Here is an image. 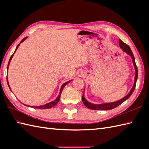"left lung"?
<instances>
[{
	"label": "left lung",
	"instance_id": "1",
	"mask_svg": "<svg viewBox=\"0 0 149 149\" xmlns=\"http://www.w3.org/2000/svg\"><path fill=\"white\" fill-rule=\"evenodd\" d=\"M119 47L123 49V50L127 53L128 55H129L130 56H131L132 61H133V64L135 68V70H136V76H135V81L133 87L132 89L130 90V91L129 93L127 94V96H125L124 98L121 99L120 100H119L118 101H116L114 102H110V103H105V104H92L91 102H88L86 101V100L84 98V95H83L82 97V101L84 103V104L85 105L86 107H87L89 109H91L93 110H110L114 108L118 107L120 104H121L122 103L124 102L125 100H127V99L132 95V94L133 93L135 88H136V82H137V76H138V70H137V67L136 64V61H135V58L134 56V55L132 53V52L130 49L129 46L126 43H124L120 39L119 40Z\"/></svg>",
	"mask_w": 149,
	"mask_h": 149
}]
</instances>
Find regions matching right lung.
Masks as SVG:
<instances>
[{"mask_svg":"<svg viewBox=\"0 0 149 149\" xmlns=\"http://www.w3.org/2000/svg\"><path fill=\"white\" fill-rule=\"evenodd\" d=\"M26 38V37L24 38L23 40H22V41L20 42V43H22V42H24V40H25ZM19 45H20V44H19V45H18L17 46V47H16V49H15V50L14 53L15 52L16 49L18 48V47H19ZM13 54H14V53H13V54H12V55L10 56V60H9V61H8V66H7V70H8V66H9L10 62V61H11V60H12V56H13ZM71 81V80L69 81H68V82H66V83H65L63 84V85L61 86V89H60V91L59 96H58L57 97V98L56 99V100H55V101H52V102H49V103H47V104H45V105H42V106H31V107H32V108H37V109H49V108H51V107H53V106H55V105H56V104L58 102V101H60V96H61V92H62V91H63V89L64 88V87H65V86L67 84V83H70V82ZM7 84H8V87H9V88H10V86H9V84H8V79H7ZM10 90H11V89H10ZM24 105H25V104H24ZM25 106H27V105H25Z\"/></svg>","mask_w":149,"mask_h":149,"instance_id":"obj_1","label":"right lung"}]
</instances>
